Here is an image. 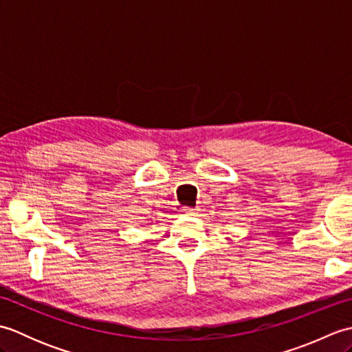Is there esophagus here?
Returning <instances> with one entry per match:
<instances>
[{
  "label": "esophagus",
  "instance_id": "34e87169",
  "mask_svg": "<svg viewBox=\"0 0 352 352\" xmlns=\"http://www.w3.org/2000/svg\"><path fill=\"white\" fill-rule=\"evenodd\" d=\"M182 213H183V214H188V216H192V214L197 213V208H193V207H183V208H182Z\"/></svg>",
  "mask_w": 352,
  "mask_h": 352
}]
</instances>
